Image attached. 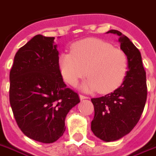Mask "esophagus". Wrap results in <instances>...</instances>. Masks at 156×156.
<instances>
[{
    "label": "esophagus",
    "mask_w": 156,
    "mask_h": 156,
    "mask_svg": "<svg viewBox=\"0 0 156 156\" xmlns=\"http://www.w3.org/2000/svg\"><path fill=\"white\" fill-rule=\"evenodd\" d=\"M79 98H80L81 100H83V99H87V98H88V97H87V96H85V95H82V94H79Z\"/></svg>",
    "instance_id": "esophagus-1"
}]
</instances>
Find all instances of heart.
<instances>
[{
  "label": "heart",
  "instance_id": "1",
  "mask_svg": "<svg viewBox=\"0 0 156 156\" xmlns=\"http://www.w3.org/2000/svg\"><path fill=\"white\" fill-rule=\"evenodd\" d=\"M127 57L122 50L97 38H87L73 44L71 53H62L59 69L63 79L71 86L86 75L82 85L85 91L108 93L119 87L126 77Z\"/></svg>",
  "mask_w": 156,
  "mask_h": 156
}]
</instances>
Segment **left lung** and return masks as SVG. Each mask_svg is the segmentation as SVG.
I'll list each match as a JSON object with an SVG mask.
<instances>
[{
	"label": "left lung",
	"instance_id": "left-lung-1",
	"mask_svg": "<svg viewBox=\"0 0 156 156\" xmlns=\"http://www.w3.org/2000/svg\"><path fill=\"white\" fill-rule=\"evenodd\" d=\"M119 36L120 49L127 57L126 77L119 88L100 98H92L94 117L91 131L102 141L118 140L131 131L139 122L147 100L146 72L140 50L131 40L115 30L107 34Z\"/></svg>",
	"mask_w": 156,
	"mask_h": 156
}]
</instances>
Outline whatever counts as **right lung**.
<instances>
[{"instance_id": "1", "label": "right lung", "mask_w": 156, "mask_h": 156, "mask_svg": "<svg viewBox=\"0 0 156 156\" xmlns=\"http://www.w3.org/2000/svg\"><path fill=\"white\" fill-rule=\"evenodd\" d=\"M54 37L34 36L18 49L9 74V102L16 122L27 137L57 141L67 114L80 102L63 82Z\"/></svg>"}]
</instances>
